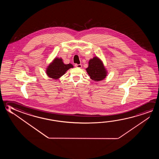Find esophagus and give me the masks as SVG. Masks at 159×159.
I'll return each instance as SVG.
<instances>
[{
	"mask_svg": "<svg viewBox=\"0 0 159 159\" xmlns=\"http://www.w3.org/2000/svg\"><path fill=\"white\" fill-rule=\"evenodd\" d=\"M75 66L77 67V68H81L82 67V65L81 64H75Z\"/></svg>",
	"mask_w": 159,
	"mask_h": 159,
	"instance_id": "34e87169",
	"label": "esophagus"
}]
</instances>
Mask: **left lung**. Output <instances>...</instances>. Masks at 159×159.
I'll list each match as a JSON object with an SVG mask.
<instances>
[{
    "label": "left lung",
    "mask_w": 159,
    "mask_h": 159,
    "mask_svg": "<svg viewBox=\"0 0 159 159\" xmlns=\"http://www.w3.org/2000/svg\"><path fill=\"white\" fill-rule=\"evenodd\" d=\"M86 71L93 80H102L107 75V71L103 63L98 57H94L89 61L88 68Z\"/></svg>",
    "instance_id": "obj_1"
}]
</instances>
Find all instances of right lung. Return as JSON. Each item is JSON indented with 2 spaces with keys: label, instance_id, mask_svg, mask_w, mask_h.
<instances>
[{
  "label": "right lung",
  "instance_id": "obj_1",
  "mask_svg": "<svg viewBox=\"0 0 159 159\" xmlns=\"http://www.w3.org/2000/svg\"><path fill=\"white\" fill-rule=\"evenodd\" d=\"M73 68L71 64H65L61 58L56 57L47 68V74L53 79H57L63 76L68 69Z\"/></svg>",
  "mask_w": 159,
  "mask_h": 159
}]
</instances>
